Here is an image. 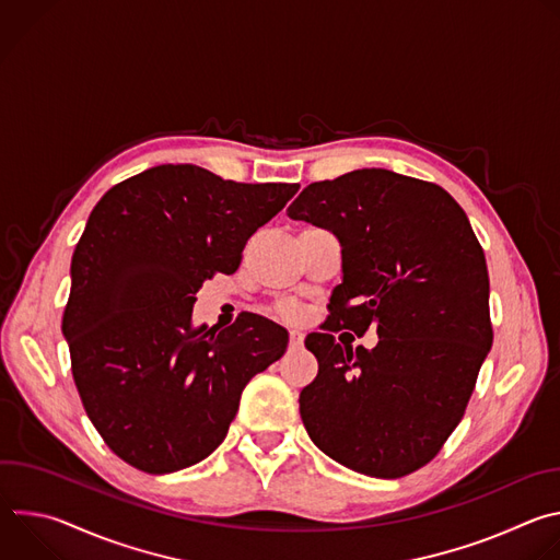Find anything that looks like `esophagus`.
<instances>
[{
    "label": "esophagus",
    "instance_id": "1",
    "mask_svg": "<svg viewBox=\"0 0 560 560\" xmlns=\"http://www.w3.org/2000/svg\"><path fill=\"white\" fill-rule=\"evenodd\" d=\"M301 343H303V332L290 330V348H301Z\"/></svg>",
    "mask_w": 560,
    "mask_h": 560
}]
</instances>
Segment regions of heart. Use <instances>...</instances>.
I'll list each match as a JSON object with an SVG mask.
<instances>
[{"label": "heart", "instance_id": "heart-1", "mask_svg": "<svg viewBox=\"0 0 560 560\" xmlns=\"http://www.w3.org/2000/svg\"><path fill=\"white\" fill-rule=\"evenodd\" d=\"M283 312H285L288 316H299V307H294V305H288V307H283Z\"/></svg>", "mask_w": 560, "mask_h": 560}]
</instances>
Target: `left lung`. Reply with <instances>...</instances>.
Returning <instances> with one entry per match:
<instances>
[{
	"label": "left lung",
	"mask_w": 560,
	"mask_h": 560,
	"mask_svg": "<svg viewBox=\"0 0 560 560\" xmlns=\"http://www.w3.org/2000/svg\"><path fill=\"white\" fill-rule=\"evenodd\" d=\"M288 217L330 230L343 250L328 322L305 337L318 374L299 394L303 425L337 463L401 478L460 423L492 348L483 248L441 186L383 168L310 184ZM370 325L372 351L331 337Z\"/></svg>",
	"instance_id": "left-lung-1"
}]
</instances>
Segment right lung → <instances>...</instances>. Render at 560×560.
<instances>
[{"instance_id":"obj_1","label":"right lung","mask_w":560,"mask_h":560,"mask_svg":"<svg viewBox=\"0 0 560 560\" xmlns=\"http://www.w3.org/2000/svg\"><path fill=\"white\" fill-rule=\"evenodd\" d=\"M299 184H236L192 164L143 171L93 208L70 264L61 332L84 410L132 467L168 474L210 456L248 381L283 357L285 328L244 312L192 326L206 279L232 275L248 238Z\"/></svg>"}]
</instances>
